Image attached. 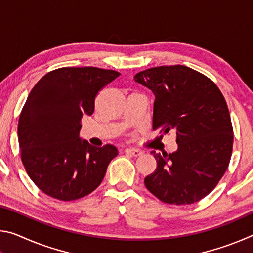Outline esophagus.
<instances>
[{
  "mask_svg": "<svg viewBox=\"0 0 253 253\" xmlns=\"http://www.w3.org/2000/svg\"><path fill=\"white\" fill-rule=\"evenodd\" d=\"M125 152L126 153H128V154H130V155H132V156H140V155H143L144 154V152L142 151V149H138V148H126L125 149Z\"/></svg>",
  "mask_w": 253,
  "mask_h": 253,
  "instance_id": "34e87169",
  "label": "esophagus"
}]
</instances>
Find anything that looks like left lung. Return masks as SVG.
Wrapping results in <instances>:
<instances>
[{"instance_id":"1","label":"left lung","mask_w":253,"mask_h":253,"mask_svg":"<svg viewBox=\"0 0 253 253\" xmlns=\"http://www.w3.org/2000/svg\"><path fill=\"white\" fill-rule=\"evenodd\" d=\"M134 78L155 96L153 129L176 132V151L152 152L157 168L145 177V186L165 203L198 202L216 186L232 154L233 129L223 95L208 77L181 65L151 68Z\"/></svg>"}]
</instances>
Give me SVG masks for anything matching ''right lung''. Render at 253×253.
Instances as JSON below:
<instances>
[{
    "instance_id": "add662e5",
    "label": "right lung",
    "mask_w": 253,
    "mask_h": 253,
    "mask_svg": "<svg viewBox=\"0 0 253 253\" xmlns=\"http://www.w3.org/2000/svg\"><path fill=\"white\" fill-rule=\"evenodd\" d=\"M119 75L96 67L60 68L42 77L30 92L18 126L21 158L46 195L74 201L100 185L118 149L81 139L80 122L92 115L98 91Z\"/></svg>"
}]
</instances>
